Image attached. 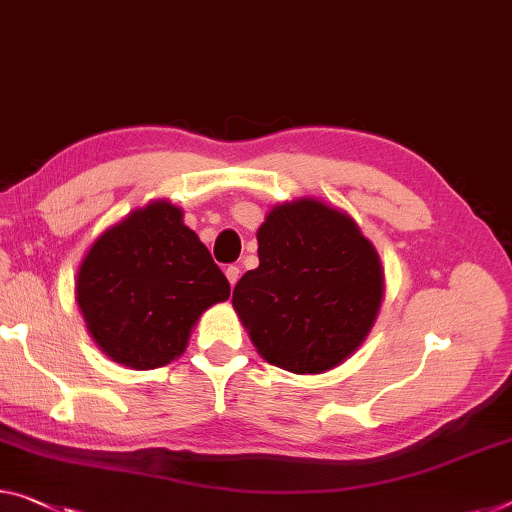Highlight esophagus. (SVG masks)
Returning <instances> with one entry per match:
<instances>
[{
	"label": "esophagus",
	"mask_w": 512,
	"mask_h": 512,
	"mask_svg": "<svg viewBox=\"0 0 512 512\" xmlns=\"http://www.w3.org/2000/svg\"><path fill=\"white\" fill-rule=\"evenodd\" d=\"M224 272H226V279H229L231 286H235V283H238V279H240V267L229 265Z\"/></svg>",
	"instance_id": "esophagus-1"
}]
</instances>
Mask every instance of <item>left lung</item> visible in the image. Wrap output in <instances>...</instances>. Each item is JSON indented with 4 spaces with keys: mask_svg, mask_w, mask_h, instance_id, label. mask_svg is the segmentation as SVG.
Segmentation results:
<instances>
[{
    "mask_svg": "<svg viewBox=\"0 0 512 512\" xmlns=\"http://www.w3.org/2000/svg\"><path fill=\"white\" fill-rule=\"evenodd\" d=\"M256 238L261 263L233 288V306L258 355L300 375L338 366L380 311L375 247L355 219L316 199L274 206Z\"/></svg>",
    "mask_w": 512,
    "mask_h": 512,
    "instance_id": "8db88e82",
    "label": "left lung"
}]
</instances>
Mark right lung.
I'll use <instances>...</instances> for the list:
<instances>
[{
	"mask_svg": "<svg viewBox=\"0 0 512 512\" xmlns=\"http://www.w3.org/2000/svg\"><path fill=\"white\" fill-rule=\"evenodd\" d=\"M231 286L210 251L183 224V210L153 201L132 210L86 251L75 300L93 341L135 371L180 357L208 306Z\"/></svg>",
	"mask_w": 512,
	"mask_h": 512,
	"instance_id": "obj_1",
	"label": "right lung"
}]
</instances>
